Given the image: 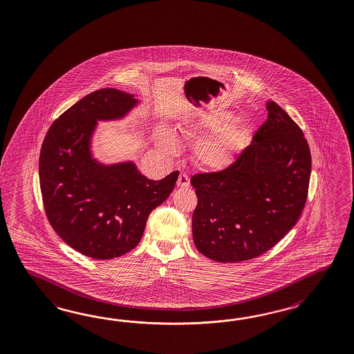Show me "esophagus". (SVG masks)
<instances>
[{
	"label": "esophagus",
	"instance_id": "34e87169",
	"mask_svg": "<svg viewBox=\"0 0 354 354\" xmlns=\"http://www.w3.org/2000/svg\"><path fill=\"white\" fill-rule=\"evenodd\" d=\"M177 186H178V187H189V180L186 173H180L178 180H177Z\"/></svg>",
	"mask_w": 354,
	"mask_h": 354
}]
</instances>
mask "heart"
Segmentation results:
<instances>
[{
  "label": "heart",
  "mask_w": 354,
  "mask_h": 354,
  "mask_svg": "<svg viewBox=\"0 0 354 354\" xmlns=\"http://www.w3.org/2000/svg\"><path fill=\"white\" fill-rule=\"evenodd\" d=\"M225 115H195L185 122L182 131L191 136L212 129L221 124ZM242 130L239 124H230L204 136L194 148V158L200 167L209 171H222L230 167L239 154ZM160 147L165 153L171 154L176 150V141L169 133L160 136Z\"/></svg>",
  "instance_id": "heart-1"
}]
</instances>
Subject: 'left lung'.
Instances as JSON below:
<instances>
[{
  "mask_svg": "<svg viewBox=\"0 0 354 354\" xmlns=\"http://www.w3.org/2000/svg\"><path fill=\"white\" fill-rule=\"evenodd\" d=\"M266 108L268 120L230 167L191 177L194 242L218 263L263 255L295 227L307 200L308 142L283 108L272 100Z\"/></svg>",
  "mask_w": 354,
  "mask_h": 354,
  "instance_id": "1",
  "label": "left lung"
}]
</instances>
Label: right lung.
<instances>
[{"mask_svg":"<svg viewBox=\"0 0 354 354\" xmlns=\"http://www.w3.org/2000/svg\"><path fill=\"white\" fill-rule=\"evenodd\" d=\"M138 100L124 91H93L50 124L39 156L44 212L52 228L77 252L97 260L124 255L140 242L149 215L171 195L178 171L163 180L142 176L127 162L91 159L98 120L124 117Z\"/></svg>","mask_w":354,"mask_h":354,"instance_id":"add662e5","label":"right lung"}]
</instances>
